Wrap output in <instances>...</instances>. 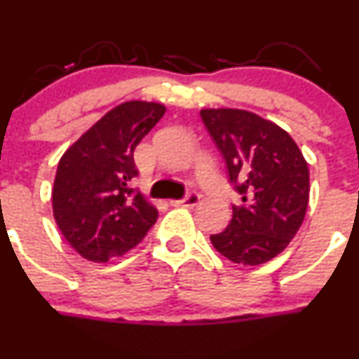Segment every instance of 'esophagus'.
Here are the masks:
<instances>
[{"label":"esophagus","mask_w":359,"mask_h":359,"mask_svg":"<svg viewBox=\"0 0 359 359\" xmlns=\"http://www.w3.org/2000/svg\"><path fill=\"white\" fill-rule=\"evenodd\" d=\"M201 202V195L198 194H187L183 198L178 201H171V205H183V208H194Z\"/></svg>","instance_id":"34e87169"}]
</instances>
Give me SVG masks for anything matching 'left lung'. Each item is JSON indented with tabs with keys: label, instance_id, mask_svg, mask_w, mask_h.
I'll use <instances>...</instances> for the list:
<instances>
[{
	"label": "left lung",
	"instance_id": "8db88e82",
	"mask_svg": "<svg viewBox=\"0 0 359 359\" xmlns=\"http://www.w3.org/2000/svg\"><path fill=\"white\" fill-rule=\"evenodd\" d=\"M201 118L243 198L211 243L233 264L278 257L299 232L309 204V168L286 130L244 109H202Z\"/></svg>",
	"mask_w": 359,
	"mask_h": 359
}]
</instances>
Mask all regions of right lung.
<instances>
[{
  "mask_svg": "<svg viewBox=\"0 0 359 359\" xmlns=\"http://www.w3.org/2000/svg\"><path fill=\"white\" fill-rule=\"evenodd\" d=\"M164 113L158 102L118 104L60 158L52 190L55 222L87 260L127 253L157 222V209L134 188V150Z\"/></svg>",
  "mask_w": 359,
  "mask_h": 359,
  "instance_id": "right-lung-1",
  "label": "right lung"
}]
</instances>
